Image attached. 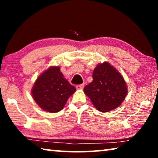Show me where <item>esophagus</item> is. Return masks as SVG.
Segmentation results:
<instances>
[{
	"label": "esophagus",
	"mask_w": 158,
	"mask_h": 158,
	"mask_svg": "<svg viewBox=\"0 0 158 158\" xmlns=\"http://www.w3.org/2000/svg\"><path fill=\"white\" fill-rule=\"evenodd\" d=\"M84 84H80V85H77V86H76L77 89H78V90L84 89Z\"/></svg>",
	"instance_id": "34e87169"
}]
</instances>
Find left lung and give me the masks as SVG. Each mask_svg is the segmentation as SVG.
Returning a JSON list of instances; mask_svg holds the SVG:
<instances>
[{
	"mask_svg": "<svg viewBox=\"0 0 158 158\" xmlns=\"http://www.w3.org/2000/svg\"><path fill=\"white\" fill-rule=\"evenodd\" d=\"M84 93L98 111L108 112L121 105L127 95L123 77L108 62L97 65L93 73V81L85 85Z\"/></svg>",
	"mask_w": 158,
	"mask_h": 158,
	"instance_id": "left-lung-1",
	"label": "left lung"
}]
</instances>
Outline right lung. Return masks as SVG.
I'll use <instances>...</instances> for the list:
<instances>
[{"mask_svg": "<svg viewBox=\"0 0 158 158\" xmlns=\"http://www.w3.org/2000/svg\"><path fill=\"white\" fill-rule=\"evenodd\" d=\"M59 66H52L36 79L31 90L35 102L42 110L56 113L63 109L68 98L76 91L64 78Z\"/></svg>", "mask_w": 158, "mask_h": 158, "instance_id": "1", "label": "right lung"}]
</instances>
